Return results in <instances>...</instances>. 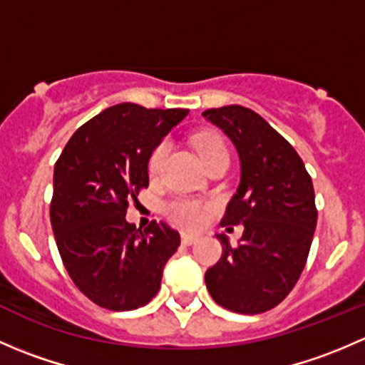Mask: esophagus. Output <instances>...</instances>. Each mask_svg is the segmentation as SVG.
Masks as SVG:
<instances>
[{
    "label": "esophagus",
    "instance_id": "1",
    "mask_svg": "<svg viewBox=\"0 0 365 365\" xmlns=\"http://www.w3.org/2000/svg\"><path fill=\"white\" fill-rule=\"evenodd\" d=\"M197 235H192V233H182V244L183 245H192L197 242Z\"/></svg>",
    "mask_w": 365,
    "mask_h": 365
}]
</instances>
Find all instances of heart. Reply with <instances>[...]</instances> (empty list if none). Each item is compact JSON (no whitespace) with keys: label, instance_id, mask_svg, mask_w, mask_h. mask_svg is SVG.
<instances>
[{"label":"heart","instance_id":"1","mask_svg":"<svg viewBox=\"0 0 365 365\" xmlns=\"http://www.w3.org/2000/svg\"><path fill=\"white\" fill-rule=\"evenodd\" d=\"M197 152H200L201 159L206 162L212 159L217 153L227 152L226 143L219 138V135L206 134L201 135L200 141H197ZM169 153V143L162 141L160 145H157V148L153 150L152 155L148 159V171L150 175L155 176L160 171V168L164 165L165 159H168ZM164 212L169 219L175 224L183 227H197L203 224L205 215H206V206L196 200H190V197H176V200L169 201L164 206Z\"/></svg>","mask_w":365,"mask_h":365}]
</instances>
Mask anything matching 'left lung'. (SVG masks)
<instances>
[{"label": "left lung", "mask_w": 365, "mask_h": 365, "mask_svg": "<svg viewBox=\"0 0 365 365\" xmlns=\"http://www.w3.org/2000/svg\"><path fill=\"white\" fill-rule=\"evenodd\" d=\"M203 116L240 157V185L220 224H244L235 247L217 235L222 256L206 270V288L227 311L259 314L289 295L305 267L318 219L312 180L295 148L257 113L224 106Z\"/></svg>", "instance_id": "obj_1"}]
</instances>
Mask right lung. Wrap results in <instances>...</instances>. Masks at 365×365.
Here are the masks:
<instances>
[{"label":"right lung","mask_w":365,"mask_h":365,"mask_svg":"<svg viewBox=\"0 0 365 365\" xmlns=\"http://www.w3.org/2000/svg\"><path fill=\"white\" fill-rule=\"evenodd\" d=\"M189 109L116 104L77 128L54 165L51 226L70 279L109 311H132L157 295L180 245L165 222H127L128 203L148 187V159Z\"/></svg>","instance_id":"obj_1"}]
</instances>
